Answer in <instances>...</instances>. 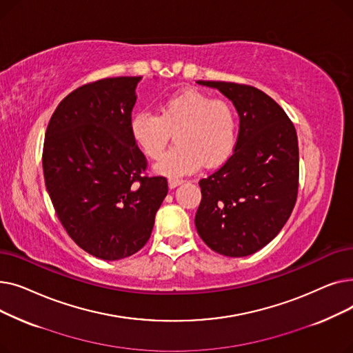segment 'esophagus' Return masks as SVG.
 Instances as JSON below:
<instances>
[{"label":"esophagus","instance_id":"34e87169","mask_svg":"<svg viewBox=\"0 0 353 353\" xmlns=\"http://www.w3.org/2000/svg\"><path fill=\"white\" fill-rule=\"evenodd\" d=\"M183 183V180H180V179H169V188L170 189H176L177 186H180V184Z\"/></svg>","mask_w":353,"mask_h":353}]
</instances>
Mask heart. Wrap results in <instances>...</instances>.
<instances>
[{"mask_svg": "<svg viewBox=\"0 0 353 353\" xmlns=\"http://www.w3.org/2000/svg\"><path fill=\"white\" fill-rule=\"evenodd\" d=\"M130 134L147 157L156 160L170 143L176 145L156 164L159 173L181 176L199 167L223 164L236 144L237 116L226 100L186 88L161 100L157 116L140 111L130 120Z\"/></svg>", "mask_w": 353, "mask_h": 353, "instance_id": "heart-1", "label": "heart"}]
</instances>
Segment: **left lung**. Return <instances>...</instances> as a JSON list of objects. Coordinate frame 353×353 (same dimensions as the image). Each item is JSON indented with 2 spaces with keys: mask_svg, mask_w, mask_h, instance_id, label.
<instances>
[{
  "mask_svg": "<svg viewBox=\"0 0 353 353\" xmlns=\"http://www.w3.org/2000/svg\"><path fill=\"white\" fill-rule=\"evenodd\" d=\"M234 104L239 136L233 154L199 181L194 225L212 250L243 257L265 248L288 221L298 197L299 147L293 123L262 90L226 81H197Z\"/></svg>",
  "mask_w": 353,
  "mask_h": 353,
  "instance_id": "8db88e82",
  "label": "left lung"
}]
</instances>
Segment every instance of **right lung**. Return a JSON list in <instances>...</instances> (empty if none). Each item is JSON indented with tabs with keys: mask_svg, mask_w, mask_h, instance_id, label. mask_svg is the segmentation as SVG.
<instances>
[{
	"mask_svg": "<svg viewBox=\"0 0 353 353\" xmlns=\"http://www.w3.org/2000/svg\"><path fill=\"white\" fill-rule=\"evenodd\" d=\"M141 77L84 84L59 104L48 123L43 170L63 228L83 250L120 261L150 239L169 188L144 174L147 161L130 134Z\"/></svg>",
	"mask_w": 353,
	"mask_h": 353,
	"instance_id": "obj_1",
	"label": "right lung"
}]
</instances>
